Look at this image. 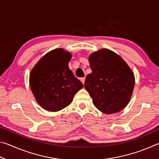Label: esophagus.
<instances>
[{
    "instance_id": "1",
    "label": "esophagus",
    "mask_w": 159,
    "mask_h": 159,
    "mask_svg": "<svg viewBox=\"0 0 159 159\" xmlns=\"http://www.w3.org/2000/svg\"><path fill=\"white\" fill-rule=\"evenodd\" d=\"M80 81L83 83V84L84 85V83H85V77H83V78H80Z\"/></svg>"
}]
</instances>
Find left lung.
<instances>
[{
    "label": "left lung",
    "mask_w": 159,
    "mask_h": 159,
    "mask_svg": "<svg viewBox=\"0 0 159 159\" xmlns=\"http://www.w3.org/2000/svg\"><path fill=\"white\" fill-rule=\"evenodd\" d=\"M92 73L84 87L99 111L111 114L121 111L130 101L134 86V74L119 55L101 49L89 56Z\"/></svg>",
    "instance_id": "8db88e82"
}]
</instances>
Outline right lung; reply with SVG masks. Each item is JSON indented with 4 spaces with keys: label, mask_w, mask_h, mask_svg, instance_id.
<instances>
[{
    "label": "right lung",
    "mask_w": 159,
    "mask_h": 159,
    "mask_svg": "<svg viewBox=\"0 0 159 159\" xmlns=\"http://www.w3.org/2000/svg\"><path fill=\"white\" fill-rule=\"evenodd\" d=\"M71 53L62 48L48 52L31 70L29 85L40 106L58 111L69 105L83 83L69 68Z\"/></svg>",
    "instance_id": "obj_1"
}]
</instances>
